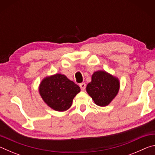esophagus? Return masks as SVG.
<instances>
[{
    "instance_id": "1",
    "label": "esophagus",
    "mask_w": 155,
    "mask_h": 155,
    "mask_svg": "<svg viewBox=\"0 0 155 155\" xmlns=\"http://www.w3.org/2000/svg\"><path fill=\"white\" fill-rule=\"evenodd\" d=\"M79 86H80V87H81V90L83 91V90H85V87H86V84H85V83H80Z\"/></svg>"
}]
</instances>
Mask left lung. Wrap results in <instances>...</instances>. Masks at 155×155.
Masks as SVG:
<instances>
[{
  "instance_id": "1",
  "label": "left lung",
  "mask_w": 155,
  "mask_h": 155,
  "mask_svg": "<svg viewBox=\"0 0 155 155\" xmlns=\"http://www.w3.org/2000/svg\"><path fill=\"white\" fill-rule=\"evenodd\" d=\"M120 89L119 79L103 70L94 72L91 81L86 87L96 104L100 107L107 106L117 96Z\"/></svg>"
}]
</instances>
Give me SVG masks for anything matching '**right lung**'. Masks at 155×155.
Returning a JSON list of instances; mask_svg holds the SVG:
<instances>
[{"mask_svg": "<svg viewBox=\"0 0 155 155\" xmlns=\"http://www.w3.org/2000/svg\"><path fill=\"white\" fill-rule=\"evenodd\" d=\"M80 91L79 86L61 74L45 77L39 86V92L44 103L57 111L69 109Z\"/></svg>", "mask_w": 155, "mask_h": 155, "instance_id": "right-lung-1", "label": "right lung"}]
</instances>
